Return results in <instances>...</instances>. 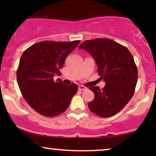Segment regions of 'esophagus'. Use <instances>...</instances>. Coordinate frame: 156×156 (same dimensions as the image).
Here are the masks:
<instances>
[{"label": "esophagus", "mask_w": 156, "mask_h": 156, "mask_svg": "<svg viewBox=\"0 0 156 156\" xmlns=\"http://www.w3.org/2000/svg\"><path fill=\"white\" fill-rule=\"evenodd\" d=\"M78 89H79L80 91H84L87 89V87H83V86H82V85H80L79 87H78Z\"/></svg>", "instance_id": "1"}]
</instances>
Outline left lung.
<instances>
[{"instance_id":"left-lung-1","label":"left lung","mask_w":156,"mask_h":156,"mask_svg":"<svg viewBox=\"0 0 156 156\" xmlns=\"http://www.w3.org/2000/svg\"><path fill=\"white\" fill-rule=\"evenodd\" d=\"M91 54L98 64V73L105 82L101 89L89 87L94 98L89 108L101 117H109L120 112L133 97L138 71L128 48L109 39L84 41L78 47Z\"/></svg>"}]
</instances>
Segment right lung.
<instances>
[{
    "label": "right lung",
    "instance_id": "right-lung-1",
    "mask_svg": "<svg viewBox=\"0 0 156 156\" xmlns=\"http://www.w3.org/2000/svg\"><path fill=\"white\" fill-rule=\"evenodd\" d=\"M80 40L73 42L43 41L23 52L17 70L20 90L28 104L45 117H55L65 112L78 86L64 84L60 76L67 55L77 48Z\"/></svg>",
    "mask_w": 156,
    "mask_h": 156
}]
</instances>
